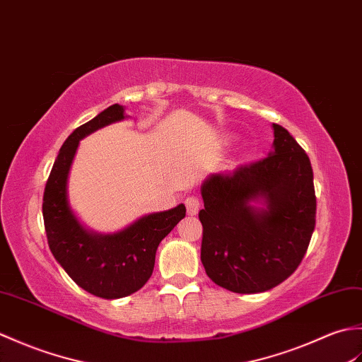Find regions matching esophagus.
<instances>
[{"label":"esophagus","mask_w":362,"mask_h":362,"mask_svg":"<svg viewBox=\"0 0 362 362\" xmlns=\"http://www.w3.org/2000/svg\"><path fill=\"white\" fill-rule=\"evenodd\" d=\"M199 206H202V203H199V199L197 197L186 198V207H187L189 215H197L199 211Z\"/></svg>","instance_id":"1"}]
</instances>
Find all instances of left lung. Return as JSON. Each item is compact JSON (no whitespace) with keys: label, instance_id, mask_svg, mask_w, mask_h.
Masks as SVG:
<instances>
[{"label":"left lung","instance_id":"obj_1","mask_svg":"<svg viewBox=\"0 0 362 362\" xmlns=\"http://www.w3.org/2000/svg\"><path fill=\"white\" fill-rule=\"evenodd\" d=\"M274 150L260 160L215 173L202 186V263L232 293H263L299 267L316 224L308 155L286 128L272 124ZM262 197L267 208L248 204Z\"/></svg>","mask_w":362,"mask_h":362}]
</instances>
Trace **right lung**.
I'll return each mask as SVG.
<instances>
[{"instance_id":"obj_1","label":"right lung","mask_w":362,"mask_h":362,"mask_svg":"<svg viewBox=\"0 0 362 362\" xmlns=\"http://www.w3.org/2000/svg\"><path fill=\"white\" fill-rule=\"evenodd\" d=\"M124 117V107L115 103L76 128L59 151L43 195V220L52 255L80 288L102 299H120L141 290L153 272L160 240L186 216V206L180 204L142 216L117 234L99 235L83 229L71 212L66 182L80 139Z\"/></svg>"}]
</instances>
